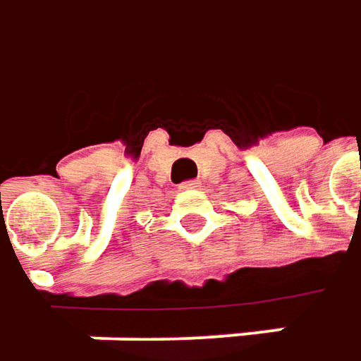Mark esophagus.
Instances as JSON below:
<instances>
[{
	"mask_svg": "<svg viewBox=\"0 0 361 361\" xmlns=\"http://www.w3.org/2000/svg\"><path fill=\"white\" fill-rule=\"evenodd\" d=\"M190 188H198V181L190 180V181H183V183H180V190H190Z\"/></svg>",
	"mask_w": 361,
	"mask_h": 361,
	"instance_id": "obj_1",
	"label": "esophagus"
}]
</instances>
